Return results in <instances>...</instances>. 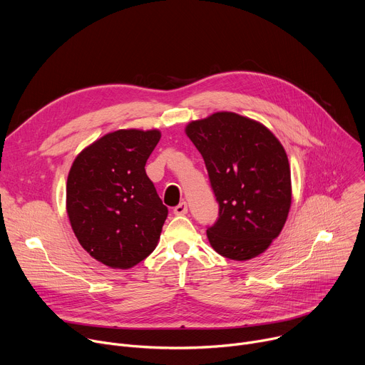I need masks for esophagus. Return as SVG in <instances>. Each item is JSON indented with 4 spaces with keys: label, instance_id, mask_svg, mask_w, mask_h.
<instances>
[{
    "label": "esophagus",
    "instance_id": "1",
    "mask_svg": "<svg viewBox=\"0 0 365 365\" xmlns=\"http://www.w3.org/2000/svg\"><path fill=\"white\" fill-rule=\"evenodd\" d=\"M173 212H175V215H186L187 214V203L186 202L179 203L178 206H175Z\"/></svg>",
    "mask_w": 365,
    "mask_h": 365
}]
</instances>
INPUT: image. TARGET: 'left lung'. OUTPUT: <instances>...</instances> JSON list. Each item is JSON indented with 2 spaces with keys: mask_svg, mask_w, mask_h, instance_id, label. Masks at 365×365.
Returning <instances> with one entry per match:
<instances>
[{
  "mask_svg": "<svg viewBox=\"0 0 365 365\" xmlns=\"http://www.w3.org/2000/svg\"><path fill=\"white\" fill-rule=\"evenodd\" d=\"M186 134L202 154L220 205L207 227L212 248L231 259H250L280 234L292 203L287 154L263 124L235 113L192 121Z\"/></svg>",
  "mask_w": 365,
  "mask_h": 365,
  "instance_id": "8db88e82",
  "label": "left lung"
}]
</instances>
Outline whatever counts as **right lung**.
<instances>
[{
	"instance_id": "right-lung-1",
	"label": "right lung",
	"mask_w": 365,
	"mask_h": 365,
	"mask_svg": "<svg viewBox=\"0 0 365 365\" xmlns=\"http://www.w3.org/2000/svg\"><path fill=\"white\" fill-rule=\"evenodd\" d=\"M159 130H118L75 159L66 210L79 244L102 264L130 269L158 245L168 207L145 173Z\"/></svg>"
}]
</instances>
